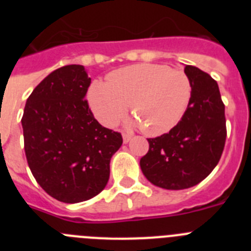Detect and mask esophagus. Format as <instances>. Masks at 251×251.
<instances>
[{
    "label": "esophagus",
    "mask_w": 251,
    "mask_h": 251,
    "mask_svg": "<svg viewBox=\"0 0 251 251\" xmlns=\"http://www.w3.org/2000/svg\"><path fill=\"white\" fill-rule=\"evenodd\" d=\"M130 139H132V136H130V134H127V133H124V134H123V142H124V143H128Z\"/></svg>",
    "instance_id": "obj_1"
}]
</instances>
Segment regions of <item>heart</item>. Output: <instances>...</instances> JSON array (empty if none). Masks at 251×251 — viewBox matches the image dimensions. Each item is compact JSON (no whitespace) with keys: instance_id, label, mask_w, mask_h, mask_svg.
<instances>
[{"instance_id":"1","label":"heart","mask_w":251,"mask_h":251,"mask_svg":"<svg viewBox=\"0 0 251 251\" xmlns=\"http://www.w3.org/2000/svg\"><path fill=\"white\" fill-rule=\"evenodd\" d=\"M191 95V81L182 70L159 64H137L115 70L108 83L93 81L88 100L105 127L118 124L130 105L143 132L159 136L181 121Z\"/></svg>"}]
</instances>
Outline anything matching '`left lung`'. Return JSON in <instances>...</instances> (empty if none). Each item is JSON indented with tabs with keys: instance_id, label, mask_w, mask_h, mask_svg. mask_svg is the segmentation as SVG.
Listing matches in <instances>:
<instances>
[{
	"instance_id": "left-lung-1",
	"label": "left lung",
	"mask_w": 251,
	"mask_h": 251,
	"mask_svg": "<svg viewBox=\"0 0 251 251\" xmlns=\"http://www.w3.org/2000/svg\"><path fill=\"white\" fill-rule=\"evenodd\" d=\"M191 100L168 133L150 138L141 170L154 186L183 190L200 183L216 167L226 141L225 105L216 81L196 66L186 65Z\"/></svg>"
}]
</instances>
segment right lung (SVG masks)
Returning a JSON list of instances; mask_svg holds the SVG:
<instances>
[{
  "label": "right lung",
  "mask_w": 251,
  "mask_h": 251,
  "mask_svg": "<svg viewBox=\"0 0 251 251\" xmlns=\"http://www.w3.org/2000/svg\"><path fill=\"white\" fill-rule=\"evenodd\" d=\"M83 65L49 74L31 93L21 123L28 167L44 191L65 203L97 196L108 183L110 158L122 134L94 118Z\"/></svg>",
  "instance_id": "1"
}]
</instances>
